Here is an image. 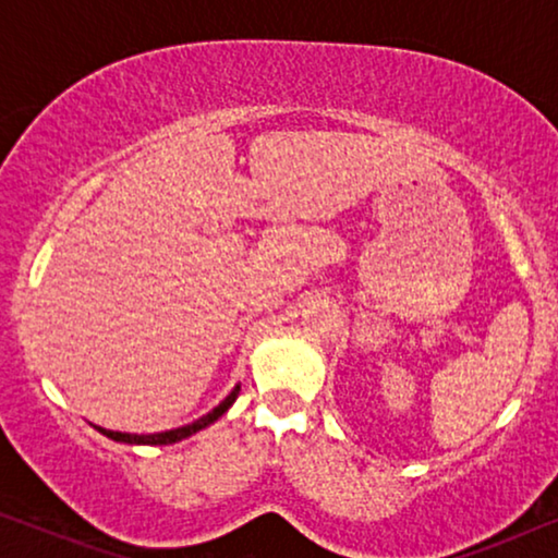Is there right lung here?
I'll return each instance as SVG.
<instances>
[{
  "instance_id": "1",
  "label": "right lung",
  "mask_w": 558,
  "mask_h": 558,
  "mask_svg": "<svg viewBox=\"0 0 558 558\" xmlns=\"http://www.w3.org/2000/svg\"><path fill=\"white\" fill-rule=\"evenodd\" d=\"M239 391H241V386H235L233 391L226 396V401H220L218 407L210 411V414H205L203 418H197V422L187 424V426H180V429L159 432V434H124V432H111V429H101V426H96V429L101 432V434H106V437L113 439V441H124V445H174V441H180V439L190 437V434H195V432L205 429V426L216 422L218 416H223L226 411L233 407V401L239 399Z\"/></svg>"
}]
</instances>
